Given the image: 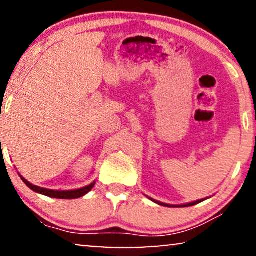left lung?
Masks as SVG:
<instances>
[{
    "label": "left lung",
    "instance_id": "obj_1",
    "mask_svg": "<svg viewBox=\"0 0 256 256\" xmlns=\"http://www.w3.org/2000/svg\"><path fill=\"white\" fill-rule=\"evenodd\" d=\"M146 197H148V196H146ZM148 198H149L152 202H156V204H158V205H160V206H166V208H188V206L197 205V204H199V202H204V200H206V199H208V198H205V199H199V200H196V202H188V204H182V205H171V204H166V202H158V200H156V199H152V198H150V197H148Z\"/></svg>",
    "mask_w": 256,
    "mask_h": 256
}]
</instances>
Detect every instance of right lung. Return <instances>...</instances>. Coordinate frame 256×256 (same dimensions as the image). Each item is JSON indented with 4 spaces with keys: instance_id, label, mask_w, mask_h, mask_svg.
Returning a JSON list of instances; mask_svg holds the SVG:
<instances>
[{
    "instance_id": "right-lung-1",
    "label": "right lung",
    "mask_w": 256,
    "mask_h": 256,
    "mask_svg": "<svg viewBox=\"0 0 256 256\" xmlns=\"http://www.w3.org/2000/svg\"><path fill=\"white\" fill-rule=\"evenodd\" d=\"M20 180H22L26 185L31 190L36 192V194H44V196H48V197H51V198H57V199H76V198H80L82 197V196H85L88 194V192L92 190L94 185H96V180L92 182L90 185H87V186H84V188H76V190H66V191H60V190H50V188H40V186H37V185H34L31 184L30 182H28L26 178H24L22 174H20Z\"/></svg>"
}]
</instances>
